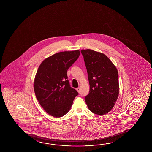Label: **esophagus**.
I'll list each match as a JSON object with an SVG mask.
<instances>
[{
    "instance_id": "1",
    "label": "esophagus",
    "mask_w": 152,
    "mask_h": 152,
    "mask_svg": "<svg viewBox=\"0 0 152 152\" xmlns=\"http://www.w3.org/2000/svg\"><path fill=\"white\" fill-rule=\"evenodd\" d=\"M76 90H77V92H78V93H80V87H78L76 88Z\"/></svg>"
}]
</instances>
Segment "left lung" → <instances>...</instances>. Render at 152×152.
Segmentation results:
<instances>
[{
    "mask_svg": "<svg viewBox=\"0 0 152 152\" xmlns=\"http://www.w3.org/2000/svg\"><path fill=\"white\" fill-rule=\"evenodd\" d=\"M87 69L90 92L85 97L88 108L97 115L109 112L119 93L117 68L106 55L91 49L81 50Z\"/></svg>",
    "mask_w": 152,
    "mask_h": 152,
    "instance_id": "obj_1",
    "label": "left lung"
}]
</instances>
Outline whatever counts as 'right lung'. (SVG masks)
I'll return each mask as SVG.
<instances>
[{"label": "right lung", "instance_id": "1", "mask_svg": "<svg viewBox=\"0 0 152 152\" xmlns=\"http://www.w3.org/2000/svg\"><path fill=\"white\" fill-rule=\"evenodd\" d=\"M80 55L78 50L58 52L45 59L37 69L33 85L35 96L43 109L52 117L66 115L78 94L70 87L67 72Z\"/></svg>", "mask_w": 152, "mask_h": 152}]
</instances>
